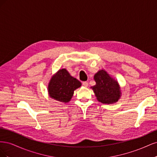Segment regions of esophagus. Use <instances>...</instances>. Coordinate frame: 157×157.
Masks as SVG:
<instances>
[{"instance_id":"34e87169","label":"esophagus","mask_w":157,"mask_h":157,"mask_svg":"<svg viewBox=\"0 0 157 157\" xmlns=\"http://www.w3.org/2000/svg\"><path fill=\"white\" fill-rule=\"evenodd\" d=\"M82 85L84 86V87H87L88 86V82H86V81H84V82H82Z\"/></svg>"}]
</instances>
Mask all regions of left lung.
I'll list each match as a JSON object with an SVG mask.
<instances>
[{
  "mask_svg": "<svg viewBox=\"0 0 157 157\" xmlns=\"http://www.w3.org/2000/svg\"><path fill=\"white\" fill-rule=\"evenodd\" d=\"M94 80L96 84L92 88L99 102L111 104L118 101L121 97L119 85L105 71H98L94 75Z\"/></svg>",
  "mask_w": 157,
  "mask_h": 157,
  "instance_id": "left-lung-1",
  "label": "left lung"
}]
</instances>
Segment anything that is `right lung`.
<instances>
[{"label": "right lung", "mask_w": 157, "mask_h": 157, "mask_svg": "<svg viewBox=\"0 0 157 157\" xmlns=\"http://www.w3.org/2000/svg\"><path fill=\"white\" fill-rule=\"evenodd\" d=\"M81 86V82L71 77L68 71L61 69L52 78L48 85V92L52 98L67 103L72 98L75 90Z\"/></svg>", "instance_id": "right-lung-1"}]
</instances>
